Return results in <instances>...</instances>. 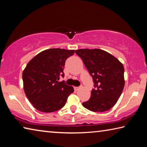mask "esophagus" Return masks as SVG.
<instances>
[{
    "mask_svg": "<svg viewBox=\"0 0 147 147\" xmlns=\"http://www.w3.org/2000/svg\"><path fill=\"white\" fill-rule=\"evenodd\" d=\"M80 88V87H74V90H75V91H78Z\"/></svg>",
    "mask_w": 147,
    "mask_h": 147,
    "instance_id": "obj_1",
    "label": "esophagus"
}]
</instances>
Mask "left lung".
<instances>
[{
	"label": "left lung",
	"instance_id": "left-lung-1",
	"mask_svg": "<svg viewBox=\"0 0 147 147\" xmlns=\"http://www.w3.org/2000/svg\"><path fill=\"white\" fill-rule=\"evenodd\" d=\"M76 54L82 59L94 83L89 100L84 102V108L94 112L110 109L117 102L124 86L123 63L103 50L79 49Z\"/></svg>",
	"mask_w": 147,
	"mask_h": 147
}]
</instances>
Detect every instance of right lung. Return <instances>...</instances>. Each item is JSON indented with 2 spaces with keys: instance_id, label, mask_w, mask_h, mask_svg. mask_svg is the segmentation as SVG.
Returning a JSON list of instances; mask_svg holds the SVG:
<instances>
[{
  "instance_id": "right-lung-1",
  "label": "right lung",
  "mask_w": 147,
  "mask_h": 147,
  "mask_svg": "<svg viewBox=\"0 0 147 147\" xmlns=\"http://www.w3.org/2000/svg\"><path fill=\"white\" fill-rule=\"evenodd\" d=\"M74 50L50 49L34 56L23 72V88L35 108L45 113L63 108L68 96L73 93V86L58 82L63 76L66 59L73 55Z\"/></svg>"
}]
</instances>
